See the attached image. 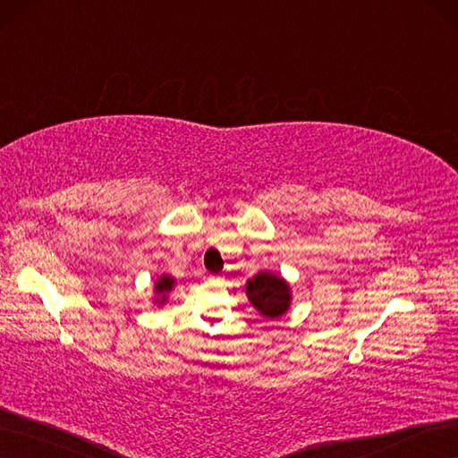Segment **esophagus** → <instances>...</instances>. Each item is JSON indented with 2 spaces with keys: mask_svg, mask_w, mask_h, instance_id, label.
<instances>
[{
  "mask_svg": "<svg viewBox=\"0 0 458 458\" xmlns=\"http://www.w3.org/2000/svg\"><path fill=\"white\" fill-rule=\"evenodd\" d=\"M208 280H210V282H216V280H219V276H214V274H210Z\"/></svg>",
  "mask_w": 458,
  "mask_h": 458,
  "instance_id": "obj_1",
  "label": "esophagus"
}]
</instances>
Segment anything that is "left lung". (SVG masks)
I'll use <instances>...</instances> for the list:
<instances>
[{"label":"left lung","instance_id":"1","mask_svg":"<svg viewBox=\"0 0 458 458\" xmlns=\"http://www.w3.org/2000/svg\"><path fill=\"white\" fill-rule=\"evenodd\" d=\"M246 295L251 306L267 319H280L291 306V285L270 270H261L246 282Z\"/></svg>","mask_w":458,"mask_h":458}]
</instances>
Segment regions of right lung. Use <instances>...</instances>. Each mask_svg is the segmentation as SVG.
<instances>
[{"mask_svg": "<svg viewBox=\"0 0 458 458\" xmlns=\"http://www.w3.org/2000/svg\"><path fill=\"white\" fill-rule=\"evenodd\" d=\"M174 289V278L171 274H161L154 282V304L163 306L169 301V293Z\"/></svg>", "mask_w": 458, "mask_h": 458, "instance_id": "obj_1", "label": "right lung"}]
</instances>
